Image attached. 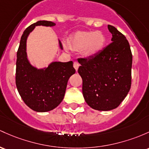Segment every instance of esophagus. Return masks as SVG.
<instances>
[{
	"mask_svg": "<svg viewBox=\"0 0 149 149\" xmlns=\"http://www.w3.org/2000/svg\"><path fill=\"white\" fill-rule=\"evenodd\" d=\"M79 66H80L79 63H78L77 61H75L74 63H73V67H74V68L76 69V71H78Z\"/></svg>",
	"mask_w": 149,
	"mask_h": 149,
	"instance_id": "1",
	"label": "esophagus"
}]
</instances>
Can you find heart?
Wrapping results in <instances>:
<instances>
[{
	"instance_id": "heart-1",
	"label": "heart",
	"mask_w": 149,
	"mask_h": 149,
	"mask_svg": "<svg viewBox=\"0 0 149 149\" xmlns=\"http://www.w3.org/2000/svg\"><path fill=\"white\" fill-rule=\"evenodd\" d=\"M105 43V36L100 31L78 32L72 37L70 42L73 49H83V55L86 57L96 56L102 50Z\"/></svg>"
}]
</instances>
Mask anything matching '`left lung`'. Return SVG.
Returning a JSON list of instances; mask_svg holds the SVG:
<instances>
[{"mask_svg": "<svg viewBox=\"0 0 149 149\" xmlns=\"http://www.w3.org/2000/svg\"><path fill=\"white\" fill-rule=\"evenodd\" d=\"M112 43L88 58H78L83 95L91 108H117L128 94L132 83V54L129 42L117 28L108 25Z\"/></svg>", "mask_w": 149, "mask_h": 149, "instance_id": "obj_1", "label": "left lung"}]
</instances>
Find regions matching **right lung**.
<instances>
[{
	"instance_id": "add662e5",
	"label": "right lung",
	"mask_w": 149,
	"mask_h": 149,
	"mask_svg": "<svg viewBox=\"0 0 149 149\" xmlns=\"http://www.w3.org/2000/svg\"><path fill=\"white\" fill-rule=\"evenodd\" d=\"M54 27L51 21L40 20L31 24L24 31L16 61L15 83L19 95L32 110L45 112L56 108L63 100L67 83L76 70L73 61H52L47 67L38 68L32 66L27 58V40L36 26ZM60 49L63 47L58 40Z\"/></svg>"
}]
</instances>
